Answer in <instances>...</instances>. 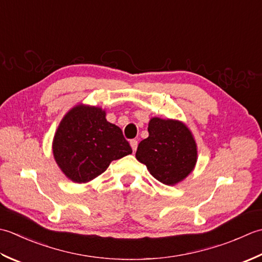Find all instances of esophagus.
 Wrapping results in <instances>:
<instances>
[{"label":"esophagus","mask_w":262,"mask_h":262,"mask_svg":"<svg viewBox=\"0 0 262 262\" xmlns=\"http://www.w3.org/2000/svg\"><path fill=\"white\" fill-rule=\"evenodd\" d=\"M130 146H131V148H132V151L136 152L137 147H138V141H137V140H131V141H130Z\"/></svg>","instance_id":"34e87169"}]
</instances>
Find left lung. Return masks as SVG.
<instances>
[{"mask_svg": "<svg viewBox=\"0 0 262 262\" xmlns=\"http://www.w3.org/2000/svg\"><path fill=\"white\" fill-rule=\"evenodd\" d=\"M149 137L139 143L136 157L155 179L166 185L182 182L198 161L196 142L184 122L151 117Z\"/></svg>", "mask_w": 262, "mask_h": 262, "instance_id": "8db88e82", "label": "left lung"}]
</instances>
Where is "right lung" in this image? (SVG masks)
Instances as JSON below:
<instances>
[{"label": "right lung", "mask_w": 262, "mask_h": 262, "mask_svg": "<svg viewBox=\"0 0 262 262\" xmlns=\"http://www.w3.org/2000/svg\"><path fill=\"white\" fill-rule=\"evenodd\" d=\"M62 173L74 183H88L132 149L119 126L98 106L78 104L63 116L52 143Z\"/></svg>", "instance_id": "obj_1"}]
</instances>
